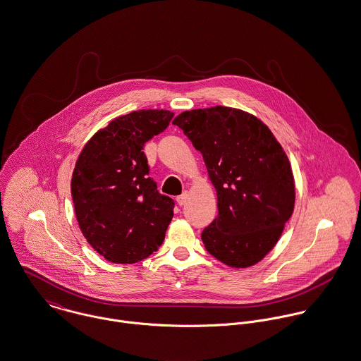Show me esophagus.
<instances>
[{
  "label": "esophagus",
  "mask_w": 361,
  "mask_h": 361,
  "mask_svg": "<svg viewBox=\"0 0 361 361\" xmlns=\"http://www.w3.org/2000/svg\"><path fill=\"white\" fill-rule=\"evenodd\" d=\"M188 197H190V195H188V192H187V191H184L180 197H177V202H178V204H180V206L185 204V203L188 202Z\"/></svg>",
  "instance_id": "1"
}]
</instances>
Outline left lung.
<instances>
[{
    "label": "left lung",
    "instance_id": "8db88e82",
    "mask_svg": "<svg viewBox=\"0 0 361 361\" xmlns=\"http://www.w3.org/2000/svg\"><path fill=\"white\" fill-rule=\"evenodd\" d=\"M178 126L200 151L217 194V217L202 231L206 250L221 263L245 269L280 240L293 213L290 163L270 128L235 108L180 114Z\"/></svg>",
    "mask_w": 361,
    "mask_h": 361
}]
</instances>
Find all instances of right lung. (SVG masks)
<instances>
[{"mask_svg": "<svg viewBox=\"0 0 361 361\" xmlns=\"http://www.w3.org/2000/svg\"><path fill=\"white\" fill-rule=\"evenodd\" d=\"M174 114L141 109L97 131L76 161L71 191L81 233L106 260L133 264L158 250L174 200L158 191L142 152Z\"/></svg>", "mask_w": 361, "mask_h": 361, "instance_id": "add662e5", "label": "right lung"}]
</instances>
